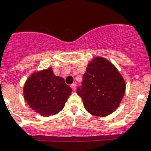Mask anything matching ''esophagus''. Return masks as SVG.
I'll use <instances>...</instances> for the list:
<instances>
[{
  "mask_svg": "<svg viewBox=\"0 0 151 151\" xmlns=\"http://www.w3.org/2000/svg\"><path fill=\"white\" fill-rule=\"evenodd\" d=\"M70 87H71V88L73 89V91H75L76 89H77V84H76V83H73V84H71Z\"/></svg>",
  "mask_w": 151,
  "mask_h": 151,
  "instance_id": "esophagus-1",
  "label": "esophagus"
}]
</instances>
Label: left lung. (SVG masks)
<instances>
[{
	"label": "left lung",
	"instance_id": "obj_1",
	"mask_svg": "<svg viewBox=\"0 0 151 151\" xmlns=\"http://www.w3.org/2000/svg\"><path fill=\"white\" fill-rule=\"evenodd\" d=\"M126 89L124 79L112 63L101 57L90 62L77 93L90 114L105 116L118 107Z\"/></svg>",
	"mask_w": 151,
	"mask_h": 151
}]
</instances>
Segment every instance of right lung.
Here are the masks:
<instances>
[{
    "instance_id": "1",
    "label": "right lung",
    "mask_w": 151,
    "mask_h": 151,
    "mask_svg": "<svg viewBox=\"0 0 151 151\" xmlns=\"http://www.w3.org/2000/svg\"><path fill=\"white\" fill-rule=\"evenodd\" d=\"M72 89L51 68L35 72L24 86V97L35 112L44 116L57 114L64 108Z\"/></svg>"
}]
</instances>
